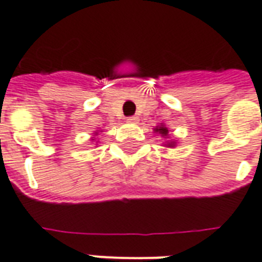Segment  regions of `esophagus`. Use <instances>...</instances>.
Returning a JSON list of instances; mask_svg holds the SVG:
<instances>
[{
  "mask_svg": "<svg viewBox=\"0 0 262 262\" xmlns=\"http://www.w3.org/2000/svg\"><path fill=\"white\" fill-rule=\"evenodd\" d=\"M126 122H129V123L137 122V117H127L126 118Z\"/></svg>",
  "mask_w": 262,
  "mask_h": 262,
  "instance_id": "esophagus-1",
  "label": "esophagus"
}]
</instances>
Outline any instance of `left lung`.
<instances>
[{
	"label": "left lung",
	"mask_w": 262,
	"mask_h": 262,
	"mask_svg": "<svg viewBox=\"0 0 262 262\" xmlns=\"http://www.w3.org/2000/svg\"><path fill=\"white\" fill-rule=\"evenodd\" d=\"M155 130L159 132V133H161V135H162L163 137H165V136H167V133H169V130H167V127H165V126L157 127ZM169 145H171V147H173V145H174V143H170V144H169Z\"/></svg>",
	"instance_id": "1"
}]
</instances>
